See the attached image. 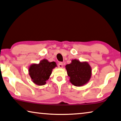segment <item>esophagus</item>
I'll return each instance as SVG.
<instances>
[{"label":"esophagus","instance_id":"34e87169","mask_svg":"<svg viewBox=\"0 0 121 121\" xmlns=\"http://www.w3.org/2000/svg\"><path fill=\"white\" fill-rule=\"evenodd\" d=\"M57 66L59 68H62L63 67V64L62 62H59L58 65H57Z\"/></svg>","mask_w":121,"mask_h":121}]
</instances>
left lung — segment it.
Masks as SVG:
<instances>
[{"mask_svg": "<svg viewBox=\"0 0 121 121\" xmlns=\"http://www.w3.org/2000/svg\"><path fill=\"white\" fill-rule=\"evenodd\" d=\"M66 68L70 77V82L74 86H83L91 78V68L87 62L73 60L71 64L66 65Z\"/></svg>", "mask_w": 121, "mask_h": 121, "instance_id": "1", "label": "left lung"}]
</instances>
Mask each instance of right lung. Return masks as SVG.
Masks as SVG:
<instances>
[{
  "label": "right lung",
  "mask_w": 121,
  "mask_h": 121,
  "mask_svg": "<svg viewBox=\"0 0 121 121\" xmlns=\"http://www.w3.org/2000/svg\"><path fill=\"white\" fill-rule=\"evenodd\" d=\"M56 66L55 62H49L46 59L42 60L39 64H33L29 68V74L32 81L36 85L42 86L46 83L53 69Z\"/></svg>",
  "instance_id": "right-lung-1"
}]
</instances>
